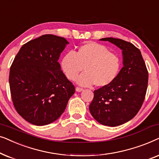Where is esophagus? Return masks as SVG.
Returning a JSON list of instances; mask_svg holds the SVG:
<instances>
[{
  "instance_id": "34e87169",
  "label": "esophagus",
  "mask_w": 159,
  "mask_h": 159,
  "mask_svg": "<svg viewBox=\"0 0 159 159\" xmlns=\"http://www.w3.org/2000/svg\"><path fill=\"white\" fill-rule=\"evenodd\" d=\"M82 90H83V89L79 88V87H77V88H76V91H77V92H82Z\"/></svg>"
}]
</instances>
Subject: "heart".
<instances>
[{"mask_svg":"<svg viewBox=\"0 0 159 159\" xmlns=\"http://www.w3.org/2000/svg\"><path fill=\"white\" fill-rule=\"evenodd\" d=\"M119 56L110 52L105 45L95 42H88L81 45L75 54L69 52L61 61L62 70L66 77L75 80L83 71L84 73L77 80L82 86L94 84L98 88H104L115 81L121 69Z\"/></svg>","mask_w":159,"mask_h":159,"instance_id":"1","label":"heart"}]
</instances>
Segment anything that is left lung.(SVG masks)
Segmentation results:
<instances>
[{
  "instance_id": "8db88e82",
  "label": "left lung",
  "mask_w": 159,
  "mask_h": 159,
  "mask_svg": "<svg viewBox=\"0 0 159 159\" xmlns=\"http://www.w3.org/2000/svg\"><path fill=\"white\" fill-rule=\"evenodd\" d=\"M108 41L122 50L124 66L109 85L94 91L90 114L101 125L116 127L131 120L144 101L148 72L140 51L131 43L113 38Z\"/></svg>"
}]
</instances>
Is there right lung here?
I'll return each mask as SVG.
<instances>
[{
  "mask_svg": "<svg viewBox=\"0 0 159 159\" xmlns=\"http://www.w3.org/2000/svg\"><path fill=\"white\" fill-rule=\"evenodd\" d=\"M67 44L61 37L44 34L23 45L11 66L14 108L32 125H46L59 118L75 92L58 62Z\"/></svg>",
  "mask_w": 159,
  "mask_h": 159,
  "instance_id": "right-lung-1",
  "label": "right lung"
}]
</instances>
